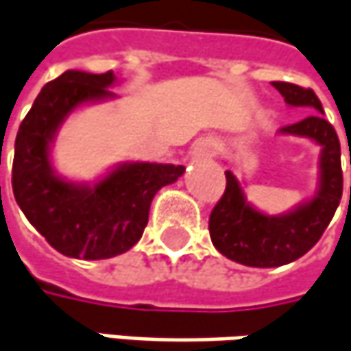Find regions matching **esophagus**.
<instances>
[{
	"instance_id": "obj_1",
	"label": "esophagus",
	"mask_w": 351,
	"mask_h": 351,
	"mask_svg": "<svg viewBox=\"0 0 351 351\" xmlns=\"http://www.w3.org/2000/svg\"><path fill=\"white\" fill-rule=\"evenodd\" d=\"M215 154V146L211 140H199L193 144V156L197 158H211Z\"/></svg>"
}]
</instances>
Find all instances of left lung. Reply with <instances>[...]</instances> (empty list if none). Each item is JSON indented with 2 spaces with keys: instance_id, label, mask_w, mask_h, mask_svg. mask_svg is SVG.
<instances>
[{
  "instance_id": "left-lung-1",
  "label": "left lung",
  "mask_w": 351,
  "mask_h": 351,
  "mask_svg": "<svg viewBox=\"0 0 351 351\" xmlns=\"http://www.w3.org/2000/svg\"><path fill=\"white\" fill-rule=\"evenodd\" d=\"M272 86L290 106L316 110L304 120L280 128L278 134L314 140L322 148L318 164L320 176L318 189L312 199L296 205L289 213L267 215L247 202L235 173L231 169L225 171L227 187L211 211L209 235L221 254L256 269L282 267L306 254L330 225L342 199L343 187L340 140L334 126L322 116V102L314 90L292 82H272Z\"/></svg>"
}]
</instances>
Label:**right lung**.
I'll return each instance as SVG.
<instances>
[{"instance_id":"obj_1","label":"right lung","mask_w":351,"mask_h":351,"mask_svg":"<svg viewBox=\"0 0 351 351\" xmlns=\"http://www.w3.org/2000/svg\"><path fill=\"white\" fill-rule=\"evenodd\" d=\"M112 71H66L47 82L23 118L11 169L15 202L47 243L64 256L100 261L132 249L148 225L149 205L184 166L124 162L95 184L55 173L51 144L62 122L82 104L116 98Z\"/></svg>"}]
</instances>
